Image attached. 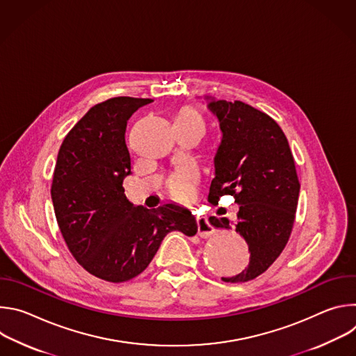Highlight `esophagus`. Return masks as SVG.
<instances>
[{"mask_svg": "<svg viewBox=\"0 0 356 356\" xmlns=\"http://www.w3.org/2000/svg\"><path fill=\"white\" fill-rule=\"evenodd\" d=\"M195 220H197L198 235H200L201 238H209V236L213 234V231H214V228H213V225L210 224L209 218H207L206 216H197Z\"/></svg>", "mask_w": 356, "mask_h": 356, "instance_id": "34e87169", "label": "esophagus"}]
</instances>
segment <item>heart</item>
<instances>
[{
  "mask_svg": "<svg viewBox=\"0 0 356 356\" xmlns=\"http://www.w3.org/2000/svg\"><path fill=\"white\" fill-rule=\"evenodd\" d=\"M175 124H186L190 127H195L204 132L206 122L202 120L201 114L194 108H181L176 117ZM194 181H195V170L191 166H181L177 170H175L169 179H168V188L169 191L177 197V198H187L191 195L194 190Z\"/></svg>",
  "mask_w": 356,
  "mask_h": 356,
  "instance_id": "heart-1",
  "label": "heart"
}]
</instances>
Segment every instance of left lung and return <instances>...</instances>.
<instances>
[{
    "instance_id": "obj_1",
    "label": "left lung",
    "mask_w": 356,
    "mask_h": 356,
    "mask_svg": "<svg viewBox=\"0 0 356 356\" xmlns=\"http://www.w3.org/2000/svg\"><path fill=\"white\" fill-rule=\"evenodd\" d=\"M209 108L222 131L209 200L214 204L227 194L235 198L239 204L235 229L250 252L248 268L222 280L242 283L268 270L284 249L296 218L300 181L287 138L272 117L242 101L211 98ZM210 222L231 228L228 218L210 217Z\"/></svg>"
}]
</instances>
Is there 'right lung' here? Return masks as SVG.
I'll list each match as a JSON object with an SVG mask.
<instances>
[{
  "label": "right lung",
  "mask_w": 356,
  "mask_h": 356,
  "mask_svg": "<svg viewBox=\"0 0 356 356\" xmlns=\"http://www.w3.org/2000/svg\"><path fill=\"white\" fill-rule=\"evenodd\" d=\"M150 98L114 97L95 104L69 131L54 172V209L73 258L92 276L111 283L140 275L170 231L197 232L190 210L163 204L135 207L124 194L131 173L127 121Z\"/></svg>",
  "instance_id": "right-lung-1"
}]
</instances>
